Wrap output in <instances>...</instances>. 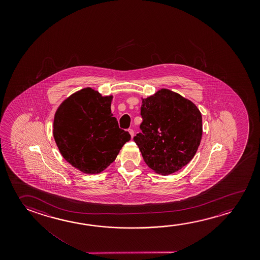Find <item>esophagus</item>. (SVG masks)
Listing matches in <instances>:
<instances>
[{
  "label": "esophagus",
  "instance_id": "obj_1",
  "mask_svg": "<svg viewBox=\"0 0 260 260\" xmlns=\"http://www.w3.org/2000/svg\"><path fill=\"white\" fill-rule=\"evenodd\" d=\"M128 133L131 134V136H132V138H133V137H134V131H133L132 128H129V129H128Z\"/></svg>",
  "mask_w": 260,
  "mask_h": 260
}]
</instances>
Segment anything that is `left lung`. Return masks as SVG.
Segmentation results:
<instances>
[{
    "label": "left lung",
    "mask_w": 260,
    "mask_h": 260,
    "mask_svg": "<svg viewBox=\"0 0 260 260\" xmlns=\"http://www.w3.org/2000/svg\"><path fill=\"white\" fill-rule=\"evenodd\" d=\"M142 132L134 137L146 164L171 175L191 160L202 138V116L191 101L171 89L142 98Z\"/></svg>",
    "instance_id": "1"
}]
</instances>
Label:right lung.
<instances>
[{"instance_id":"1","label":"right lung","mask_w":260,"mask_h":260,"mask_svg":"<svg viewBox=\"0 0 260 260\" xmlns=\"http://www.w3.org/2000/svg\"><path fill=\"white\" fill-rule=\"evenodd\" d=\"M112 100L113 95L87 87L65 99L54 114L52 132L59 151L82 173L103 172L131 140L111 113Z\"/></svg>"}]
</instances>
